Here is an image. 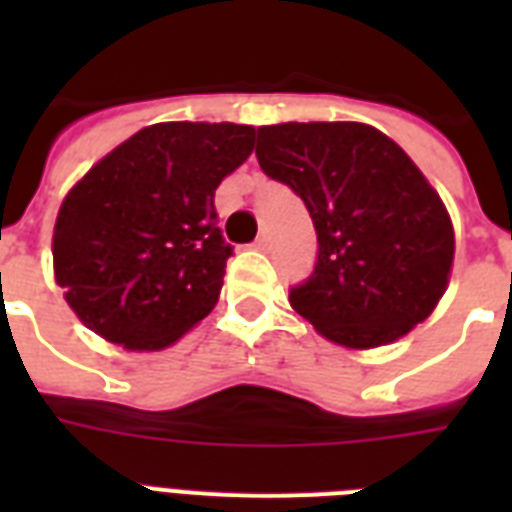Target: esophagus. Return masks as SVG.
Listing matches in <instances>:
<instances>
[{"label":"esophagus","instance_id":"34e87169","mask_svg":"<svg viewBox=\"0 0 512 512\" xmlns=\"http://www.w3.org/2000/svg\"><path fill=\"white\" fill-rule=\"evenodd\" d=\"M268 244H271V236H268V233H260V236H257V241H255V249H268Z\"/></svg>","mask_w":512,"mask_h":512}]
</instances>
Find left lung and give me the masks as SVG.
I'll return each mask as SVG.
<instances>
[{
    "label": "left lung",
    "instance_id": "obj_1",
    "mask_svg": "<svg viewBox=\"0 0 512 512\" xmlns=\"http://www.w3.org/2000/svg\"><path fill=\"white\" fill-rule=\"evenodd\" d=\"M257 162L311 212L319 257L289 303L327 340L380 348L438 305L454 260L444 201L388 135L361 122L257 127Z\"/></svg>",
    "mask_w": 512,
    "mask_h": 512
}]
</instances>
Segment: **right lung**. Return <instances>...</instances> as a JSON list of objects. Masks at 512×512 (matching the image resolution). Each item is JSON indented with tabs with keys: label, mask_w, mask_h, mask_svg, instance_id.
<instances>
[{
	"label": "right lung",
	"mask_w": 512,
	"mask_h": 512,
	"mask_svg": "<svg viewBox=\"0 0 512 512\" xmlns=\"http://www.w3.org/2000/svg\"><path fill=\"white\" fill-rule=\"evenodd\" d=\"M252 148L249 124H151L68 191L52 263L84 327L127 350H162L215 308L233 255L215 191Z\"/></svg>",
	"instance_id": "1"
}]
</instances>
